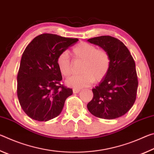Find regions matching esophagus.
<instances>
[{"mask_svg":"<svg viewBox=\"0 0 154 154\" xmlns=\"http://www.w3.org/2000/svg\"><path fill=\"white\" fill-rule=\"evenodd\" d=\"M79 91H80V90H77V89H73V90H72V92H73L74 94H77L78 92H79Z\"/></svg>","mask_w":154,"mask_h":154,"instance_id":"obj_1","label":"esophagus"}]
</instances>
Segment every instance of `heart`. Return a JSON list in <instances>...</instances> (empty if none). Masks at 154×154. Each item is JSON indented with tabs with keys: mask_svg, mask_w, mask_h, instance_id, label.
Here are the masks:
<instances>
[{
	"mask_svg": "<svg viewBox=\"0 0 154 154\" xmlns=\"http://www.w3.org/2000/svg\"><path fill=\"white\" fill-rule=\"evenodd\" d=\"M75 59L83 61L80 72L82 74L73 75L66 80L68 86L79 90L90 85L93 82H99L108 73L111 64L110 56L103 49L95 45L81 42L72 49ZM57 65L62 75L68 77L71 73V61L67 51H63L57 58Z\"/></svg>",
	"mask_w": 154,
	"mask_h": 154,
	"instance_id": "obj_1",
	"label": "heart"
}]
</instances>
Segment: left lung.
<instances>
[{
    "label": "left lung",
    "mask_w": 154,
    "mask_h": 154,
    "mask_svg": "<svg viewBox=\"0 0 154 154\" xmlns=\"http://www.w3.org/2000/svg\"><path fill=\"white\" fill-rule=\"evenodd\" d=\"M88 42L108 52L111 64L108 73L93 88L92 100L87 107L93 116L112 119L128 111L136 100L138 79L135 62L126 45L111 36L89 38Z\"/></svg>",
    "instance_id": "obj_1"
}]
</instances>
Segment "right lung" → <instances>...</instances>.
I'll use <instances>...</instances> for the list:
<instances>
[{"mask_svg": "<svg viewBox=\"0 0 154 154\" xmlns=\"http://www.w3.org/2000/svg\"><path fill=\"white\" fill-rule=\"evenodd\" d=\"M77 41L45 33L36 36L26 48L17 73V94L21 107L30 118L39 122L55 118L72 94V89L60 83L57 58Z\"/></svg>", "mask_w": 154, "mask_h": 154, "instance_id": "right-lung-1", "label": "right lung"}]
</instances>
